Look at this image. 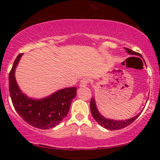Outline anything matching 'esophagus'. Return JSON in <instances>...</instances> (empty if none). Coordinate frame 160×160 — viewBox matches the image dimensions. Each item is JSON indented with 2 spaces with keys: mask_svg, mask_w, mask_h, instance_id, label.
<instances>
[{
  "mask_svg": "<svg viewBox=\"0 0 160 160\" xmlns=\"http://www.w3.org/2000/svg\"><path fill=\"white\" fill-rule=\"evenodd\" d=\"M90 82V79L88 78H84L80 81V87H85L88 85V84Z\"/></svg>",
  "mask_w": 160,
  "mask_h": 160,
  "instance_id": "1",
  "label": "esophagus"
}]
</instances>
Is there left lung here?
Masks as SVG:
<instances>
[{"label": "left lung", "instance_id": "8db88e82", "mask_svg": "<svg viewBox=\"0 0 160 160\" xmlns=\"http://www.w3.org/2000/svg\"><path fill=\"white\" fill-rule=\"evenodd\" d=\"M125 49L127 52H128L129 54H131V55L139 56L140 57L142 58L141 54L139 53L135 52V51H132L128 48H125ZM90 110H91L92 114V116L94 118V120H95L100 126L104 127V128L106 129L111 130V131H116V130H119V129L125 128V127L129 126L130 124L133 122L135 119H136L140 115V113H139L138 114L134 116L133 118L126 119V120H124V121L112 120V119L106 118L102 115L100 114L99 111L97 110L95 99H94V97H92V98L91 99V101H90Z\"/></svg>", "mask_w": 160, "mask_h": 160}]
</instances>
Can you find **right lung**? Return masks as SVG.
I'll use <instances>...</instances> for the list:
<instances>
[{
  "mask_svg": "<svg viewBox=\"0 0 160 160\" xmlns=\"http://www.w3.org/2000/svg\"><path fill=\"white\" fill-rule=\"evenodd\" d=\"M22 53L14 61L9 73V92L15 109L29 125L40 129H49L60 123L69 112L76 88L58 90L44 99H33L22 92L16 82L15 71Z\"/></svg>",
  "mask_w": 160,
  "mask_h": 160,
  "instance_id": "right-lung-1",
  "label": "right lung"
}]
</instances>
